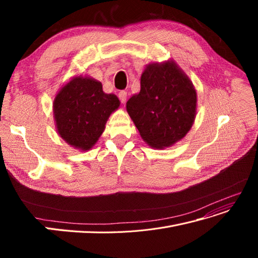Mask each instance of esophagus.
<instances>
[{"mask_svg":"<svg viewBox=\"0 0 258 258\" xmlns=\"http://www.w3.org/2000/svg\"><path fill=\"white\" fill-rule=\"evenodd\" d=\"M118 98H119V100H120V102H121V103H124V102H126V99H127V92H126V91H123V90L119 91V93H118Z\"/></svg>","mask_w":258,"mask_h":258,"instance_id":"34e87169","label":"esophagus"}]
</instances>
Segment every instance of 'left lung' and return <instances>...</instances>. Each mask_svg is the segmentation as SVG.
<instances>
[{
  "label": "left lung",
  "instance_id": "1",
  "mask_svg": "<svg viewBox=\"0 0 258 258\" xmlns=\"http://www.w3.org/2000/svg\"><path fill=\"white\" fill-rule=\"evenodd\" d=\"M143 141L153 148L172 146L188 134L197 112V92L173 60L147 64L141 89L126 103Z\"/></svg>",
  "mask_w": 258,
  "mask_h": 258
}]
</instances>
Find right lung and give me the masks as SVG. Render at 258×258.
Masks as SVG:
<instances>
[{
  "label": "right lung",
  "instance_id": "1",
  "mask_svg": "<svg viewBox=\"0 0 258 258\" xmlns=\"http://www.w3.org/2000/svg\"><path fill=\"white\" fill-rule=\"evenodd\" d=\"M120 105L114 93L90 76H74L57 92L52 103L53 119L60 138L75 150L89 151Z\"/></svg>",
  "mask_w": 258,
  "mask_h": 258
}]
</instances>
